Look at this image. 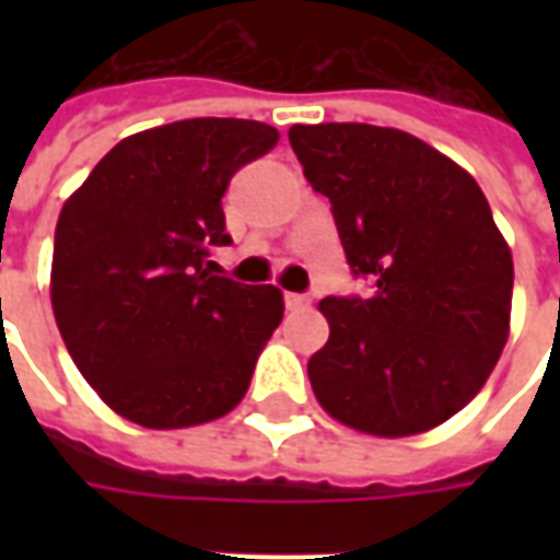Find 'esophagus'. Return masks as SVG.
<instances>
[{
    "label": "esophagus",
    "mask_w": 560,
    "mask_h": 560,
    "mask_svg": "<svg viewBox=\"0 0 560 560\" xmlns=\"http://www.w3.org/2000/svg\"><path fill=\"white\" fill-rule=\"evenodd\" d=\"M308 296L305 293H284V305L291 308V312H303V308H308Z\"/></svg>",
    "instance_id": "obj_1"
}]
</instances>
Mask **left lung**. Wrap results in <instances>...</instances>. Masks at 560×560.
Listing matches in <instances>:
<instances>
[{
    "mask_svg": "<svg viewBox=\"0 0 560 560\" xmlns=\"http://www.w3.org/2000/svg\"><path fill=\"white\" fill-rule=\"evenodd\" d=\"M329 197L353 276L372 296H327L329 339L308 381L332 420L375 438L429 432L468 405L510 336L513 255L465 167L399 128L288 131Z\"/></svg>",
    "mask_w": 560,
    "mask_h": 560,
    "instance_id": "1",
    "label": "left lung"
}]
</instances>
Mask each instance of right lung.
I'll use <instances>...</instances> for the list:
<instances>
[{
	"label": "right lung",
	"instance_id": "add662e5",
	"mask_svg": "<svg viewBox=\"0 0 560 560\" xmlns=\"http://www.w3.org/2000/svg\"><path fill=\"white\" fill-rule=\"evenodd\" d=\"M279 131L183 119L119 140L56 221L50 303L71 360L102 401L147 429H188L243 401L284 315L272 284L207 269L228 245L221 197Z\"/></svg>",
	"mask_w": 560,
	"mask_h": 560
}]
</instances>
